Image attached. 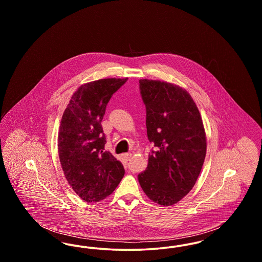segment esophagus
Returning a JSON list of instances; mask_svg holds the SVG:
<instances>
[{"label":"esophagus","instance_id":"1","mask_svg":"<svg viewBox=\"0 0 262 262\" xmlns=\"http://www.w3.org/2000/svg\"><path fill=\"white\" fill-rule=\"evenodd\" d=\"M124 158H125L126 161H128L132 158V153H125L124 154Z\"/></svg>","mask_w":262,"mask_h":262}]
</instances>
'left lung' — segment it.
Listing matches in <instances>:
<instances>
[{"instance_id": "left-lung-1", "label": "left lung", "mask_w": 262, "mask_h": 262, "mask_svg": "<svg viewBox=\"0 0 262 262\" xmlns=\"http://www.w3.org/2000/svg\"><path fill=\"white\" fill-rule=\"evenodd\" d=\"M146 108L147 137L154 147L138 182L160 205H173L195 185L205 159L206 137L200 111L186 89L159 80H139Z\"/></svg>"}]
</instances>
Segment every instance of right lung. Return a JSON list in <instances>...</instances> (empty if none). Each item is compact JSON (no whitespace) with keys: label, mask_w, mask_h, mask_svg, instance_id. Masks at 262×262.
I'll list each match as a JSON object with an SVG mask.
<instances>
[{"label":"right lung","mask_w":262,"mask_h":262,"mask_svg":"<svg viewBox=\"0 0 262 262\" xmlns=\"http://www.w3.org/2000/svg\"><path fill=\"white\" fill-rule=\"evenodd\" d=\"M127 78H104L78 88L62 114L58 151L70 186L86 202L109 196L125 169L109 151L101 125L108 102Z\"/></svg>","instance_id":"obj_1"}]
</instances>
